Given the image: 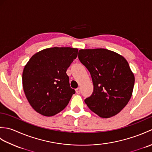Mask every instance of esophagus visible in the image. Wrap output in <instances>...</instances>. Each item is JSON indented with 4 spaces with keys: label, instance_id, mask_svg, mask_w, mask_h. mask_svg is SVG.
I'll return each mask as SVG.
<instances>
[{
    "label": "esophagus",
    "instance_id": "esophagus-1",
    "mask_svg": "<svg viewBox=\"0 0 152 152\" xmlns=\"http://www.w3.org/2000/svg\"><path fill=\"white\" fill-rule=\"evenodd\" d=\"M76 92L77 94H80V88H77V89H76Z\"/></svg>",
    "mask_w": 152,
    "mask_h": 152
}]
</instances>
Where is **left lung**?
<instances>
[{
    "label": "left lung",
    "instance_id": "1",
    "mask_svg": "<svg viewBox=\"0 0 152 152\" xmlns=\"http://www.w3.org/2000/svg\"><path fill=\"white\" fill-rule=\"evenodd\" d=\"M78 59L89 70L93 83V93L84 100L87 106L101 118L118 114L129 101L134 84L127 60L102 48L80 50Z\"/></svg>",
    "mask_w": 152,
    "mask_h": 152
}]
</instances>
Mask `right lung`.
<instances>
[{
    "mask_svg": "<svg viewBox=\"0 0 152 152\" xmlns=\"http://www.w3.org/2000/svg\"><path fill=\"white\" fill-rule=\"evenodd\" d=\"M72 48H50L35 53L25 66L23 88L35 111L56 115L66 107L75 90L70 86L66 70L78 56Z\"/></svg>",
    "mask_w": 152,
    "mask_h": 152,
    "instance_id": "right-lung-1",
    "label": "right lung"
}]
</instances>
